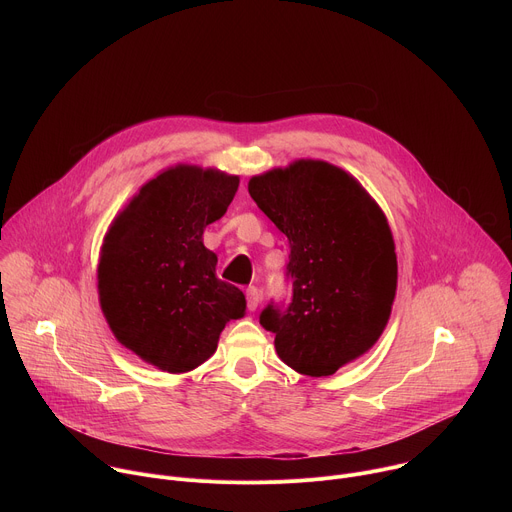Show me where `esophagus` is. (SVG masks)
<instances>
[{"label": "esophagus", "instance_id": "obj_1", "mask_svg": "<svg viewBox=\"0 0 512 512\" xmlns=\"http://www.w3.org/2000/svg\"><path fill=\"white\" fill-rule=\"evenodd\" d=\"M259 302H261V291L257 287H249L247 289V308L251 312H255L259 308Z\"/></svg>", "mask_w": 512, "mask_h": 512}]
</instances>
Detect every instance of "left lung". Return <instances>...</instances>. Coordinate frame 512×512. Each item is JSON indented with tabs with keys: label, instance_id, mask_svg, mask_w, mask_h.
Listing matches in <instances>:
<instances>
[{
	"label": "left lung",
	"instance_id": "left-lung-1",
	"mask_svg": "<svg viewBox=\"0 0 512 512\" xmlns=\"http://www.w3.org/2000/svg\"><path fill=\"white\" fill-rule=\"evenodd\" d=\"M249 194L289 241L294 296L259 322L300 375L330 377L381 338L397 291L387 216L346 170L296 160L249 180Z\"/></svg>",
	"mask_w": 512,
	"mask_h": 512
}]
</instances>
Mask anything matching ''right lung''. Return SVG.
Wrapping results in <instances>:
<instances>
[{
  "mask_svg": "<svg viewBox=\"0 0 512 512\" xmlns=\"http://www.w3.org/2000/svg\"><path fill=\"white\" fill-rule=\"evenodd\" d=\"M239 176L178 164L145 182L109 225L97 265L103 316L133 354L172 375L208 360L243 291L216 277L202 233L221 218Z\"/></svg>",
  "mask_w": 512,
  "mask_h": 512,
  "instance_id": "obj_1",
  "label": "right lung"
}]
</instances>
